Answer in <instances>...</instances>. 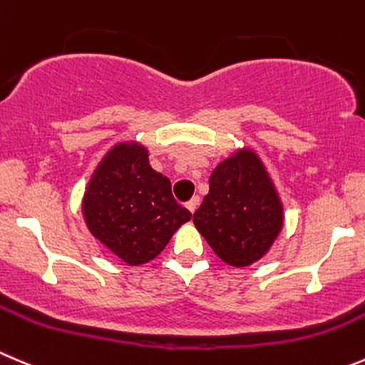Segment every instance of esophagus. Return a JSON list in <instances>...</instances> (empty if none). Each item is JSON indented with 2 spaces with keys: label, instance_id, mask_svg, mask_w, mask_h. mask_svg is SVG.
Segmentation results:
<instances>
[{
  "label": "esophagus",
  "instance_id": "obj_1",
  "mask_svg": "<svg viewBox=\"0 0 365 365\" xmlns=\"http://www.w3.org/2000/svg\"><path fill=\"white\" fill-rule=\"evenodd\" d=\"M197 205H200V197L196 196V197H192L190 201H187L185 207H187V210L190 212V214H194V212H196V208H197Z\"/></svg>",
  "mask_w": 365,
  "mask_h": 365
}]
</instances>
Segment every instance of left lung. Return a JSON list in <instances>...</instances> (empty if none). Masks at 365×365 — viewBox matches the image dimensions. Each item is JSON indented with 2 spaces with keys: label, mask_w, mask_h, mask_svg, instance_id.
Instances as JSON below:
<instances>
[{
  "label": "left lung",
  "mask_w": 365,
  "mask_h": 365,
  "mask_svg": "<svg viewBox=\"0 0 365 365\" xmlns=\"http://www.w3.org/2000/svg\"><path fill=\"white\" fill-rule=\"evenodd\" d=\"M210 189L194 225L225 264L247 267L271 250L284 228V203L251 148L230 155L212 171Z\"/></svg>",
  "instance_id": "8db88e82"
}]
</instances>
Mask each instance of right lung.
Masks as SVG:
<instances>
[{
    "label": "right lung",
    "mask_w": 365,
    "mask_h": 365,
    "mask_svg": "<svg viewBox=\"0 0 365 365\" xmlns=\"http://www.w3.org/2000/svg\"><path fill=\"white\" fill-rule=\"evenodd\" d=\"M137 140L118 143L88 178L81 214L94 239L128 265L153 260L190 219L176 203L171 182L150 165Z\"/></svg>",
    "instance_id": "obj_1"
}]
</instances>
